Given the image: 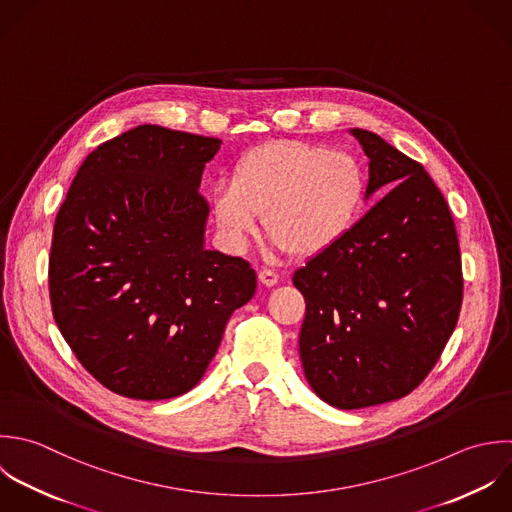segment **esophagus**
<instances>
[{"mask_svg": "<svg viewBox=\"0 0 512 512\" xmlns=\"http://www.w3.org/2000/svg\"><path fill=\"white\" fill-rule=\"evenodd\" d=\"M259 281H261L265 287H273V285H277L279 275H277L275 271H271V269H261V271H259Z\"/></svg>", "mask_w": 512, "mask_h": 512, "instance_id": "1", "label": "esophagus"}]
</instances>
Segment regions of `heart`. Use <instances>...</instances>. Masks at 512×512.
Here are the masks:
<instances>
[{
  "label": "heart",
  "instance_id": "1",
  "mask_svg": "<svg viewBox=\"0 0 512 512\" xmlns=\"http://www.w3.org/2000/svg\"><path fill=\"white\" fill-rule=\"evenodd\" d=\"M365 187V169L353 153L279 139L243 153L231 179L215 183L211 203L231 247L239 249L265 213V229L279 249L313 257L353 229Z\"/></svg>",
  "mask_w": 512,
  "mask_h": 512
}]
</instances>
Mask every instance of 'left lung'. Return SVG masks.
<instances>
[{"label":"left lung","instance_id":"left-lung-1","mask_svg":"<svg viewBox=\"0 0 512 512\" xmlns=\"http://www.w3.org/2000/svg\"><path fill=\"white\" fill-rule=\"evenodd\" d=\"M367 197L387 191L331 249L293 273L307 313L299 355L311 389L337 409L417 389L459 321L463 269L451 209L425 167L367 129Z\"/></svg>","mask_w":512,"mask_h":512}]
</instances>
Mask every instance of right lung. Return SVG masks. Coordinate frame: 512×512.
Returning <instances> with one entry per match:
<instances>
[{"label":"right lung","mask_w":512,"mask_h":512,"mask_svg":"<svg viewBox=\"0 0 512 512\" xmlns=\"http://www.w3.org/2000/svg\"><path fill=\"white\" fill-rule=\"evenodd\" d=\"M221 139L137 125L91 151L55 217L53 319L109 391L173 399L193 389L235 309L257 287L241 257L209 251L199 193Z\"/></svg>","instance_id":"add662e5"}]
</instances>
